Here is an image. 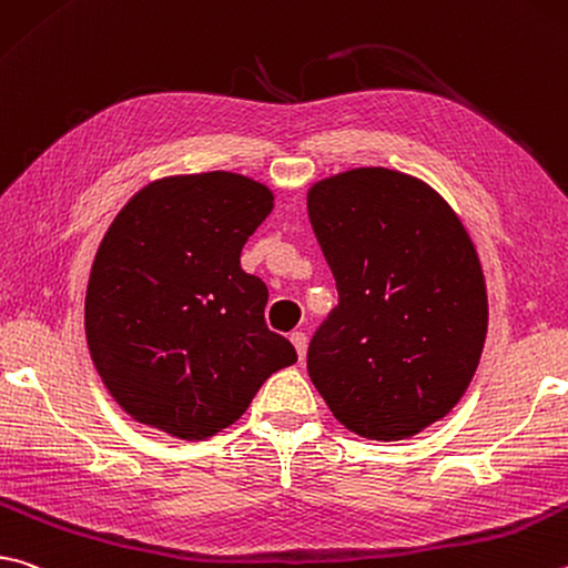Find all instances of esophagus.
<instances>
[{
    "label": "esophagus",
    "mask_w": 568,
    "mask_h": 568,
    "mask_svg": "<svg viewBox=\"0 0 568 568\" xmlns=\"http://www.w3.org/2000/svg\"><path fill=\"white\" fill-rule=\"evenodd\" d=\"M291 343H293V347H295V353H297V359H305V349H307V335L305 333H293L291 335Z\"/></svg>",
    "instance_id": "esophagus-1"
}]
</instances>
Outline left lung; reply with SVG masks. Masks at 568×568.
Listing matches in <instances>:
<instances>
[{
  "instance_id": "obj_1",
  "label": "left lung",
  "mask_w": 568,
  "mask_h": 568,
  "mask_svg": "<svg viewBox=\"0 0 568 568\" xmlns=\"http://www.w3.org/2000/svg\"><path fill=\"white\" fill-rule=\"evenodd\" d=\"M307 213L337 305L307 347V373L359 437L397 442L445 417L487 337L477 251L439 193L389 169L315 183Z\"/></svg>"
}]
</instances>
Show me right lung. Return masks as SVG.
Segmentation results:
<instances>
[{
  "label": "right lung",
  "mask_w": 568,
  "mask_h": 568,
  "mask_svg": "<svg viewBox=\"0 0 568 568\" xmlns=\"http://www.w3.org/2000/svg\"><path fill=\"white\" fill-rule=\"evenodd\" d=\"M271 211L263 183L213 171L151 183L113 219L87 287V339L136 422L211 437L297 359L265 325V283L241 267Z\"/></svg>",
  "instance_id": "obj_1"
}]
</instances>
